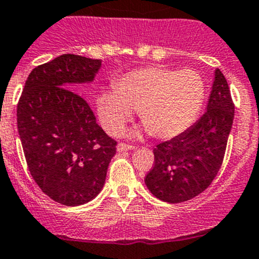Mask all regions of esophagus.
I'll use <instances>...</instances> for the list:
<instances>
[{"label": "esophagus", "mask_w": 259, "mask_h": 259, "mask_svg": "<svg viewBox=\"0 0 259 259\" xmlns=\"http://www.w3.org/2000/svg\"><path fill=\"white\" fill-rule=\"evenodd\" d=\"M135 148V146L132 145H126V143H118V146H117V151L118 152H124V151H130V150H133Z\"/></svg>", "instance_id": "obj_1"}]
</instances>
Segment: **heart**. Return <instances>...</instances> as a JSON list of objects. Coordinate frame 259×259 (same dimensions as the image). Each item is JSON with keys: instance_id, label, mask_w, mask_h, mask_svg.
<instances>
[{"instance_id": "b5f03b06", "label": "heart", "mask_w": 259, "mask_h": 259, "mask_svg": "<svg viewBox=\"0 0 259 259\" xmlns=\"http://www.w3.org/2000/svg\"><path fill=\"white\" fill-rule=\"evenodd\" d=\"M205 91L203 76L194 69L146 66L124 74L116 81V89L97 96V116L107 132L116 135L138 109L153 137L171 140L195 123Z\"/></svg>"}]
</instances>
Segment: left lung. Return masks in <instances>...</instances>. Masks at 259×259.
Masks as SVG:
<instances>
[{
    "instance_id": "obj_1",
    "label": "left lung",
    "mask_w": 259,
    "mask_h": 259,
    "mask_svg": "<svg viewBox=\"0 0 259 259\" xmlns=\"http://www.w3.org/2000/svg\"><path fill=\"white\" fill-rule=\"evenodd\" d=\"M233 119L229 87L217 69L205 113L183 135L153 150L155 165L145 179L151 194L176 204L203 193L222 166Z\"/></svg>"
}]
</instances>
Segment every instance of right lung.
<instances>
[{
  "label": "right lung",
  "mask_w": 259,
  "mask_h": 259,
  "mask_svg": "<svg viewBox=\"0 0 259 259\" xmlns=\"http://www.w3.org/2000/svg\"><path fill=\"white\" fill-rule=\"evenodd\" d=\"M102 60L64 54L30 73L17 104V128L30 174L56 203L93 200L106 183L117 142L107 136L80 96ZM76 92H74L73 91Z\"/></svg>",
  "instance_id": "right-lung-1"
}]
</instances>
